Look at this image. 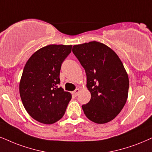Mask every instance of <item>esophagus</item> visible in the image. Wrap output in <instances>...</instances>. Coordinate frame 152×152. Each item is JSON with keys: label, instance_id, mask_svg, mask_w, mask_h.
<instances>
[{"label": "esophagus", "instance_id": "34e87169", "mask_svg": "<svg viewBox=\"0 0 152 152\" xmlns=\"http://www.w3.org/2000/svg\"><path fill=\"white\" fill-rule=\"evenodd\" d=\"M79 92H80V89H79V88H77V89H76L74 90V91L72 92V95L75 96V97H76V96L78 95V93H79Z\"/></svg>", "mask_w": 152, "mask_h": 152}]
</instances>
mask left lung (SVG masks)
Here are the masks:
<instances>
[{"instance_id": "obj_1", "label": "left lung", "mask_w": 152, "mask_h": 152, "mask_svg": "<svg viewBox=\"0 0 152 152\" xmlns=\"http://www.w3.org/2000/svg\"><path fill=\"white\" fill-rule=\"evenodd\" d=\"M73 53L86 71L89 102L82 106L89 120L98 124L112 121L128 99L129 79L116 53L108 46L91 41L73 46Z\"/></svg>"}]
</instances>
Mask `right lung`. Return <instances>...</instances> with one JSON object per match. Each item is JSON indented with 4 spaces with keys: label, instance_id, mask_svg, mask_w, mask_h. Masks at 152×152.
<instances>
[{
    "label": "right lung",
    "instance_id": "obj_1",
    "mask_svg": "<svg viewBox=\"0 0 152 152\" xmlns=\"http://www.w3.org/2000/svg\"><path fill=\"white\" fill-rule=\"evenodd\" d=\"M72 45H48L35 52L25 64L20 82V94L25 109L34 119L53 124L62 118L72 99L59 88L63 61Z\"/></svg>",
    "mask_w": 152,
    "mask_h": 152
}]
</instances>
